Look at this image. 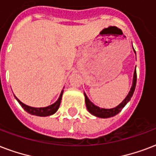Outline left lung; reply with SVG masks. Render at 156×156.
Returning a JSON list of instances; mask_svg holds the SVG:
<instances>
[{
    "mask_svg": "<svg viewBox=\"0 0 156 156\" xmlns=\"http://www.w3.org/2000/svg\"><path fill=\"white\" fill-rule=\"evenodd\" d=\"M135 54L136 51L133 49ZM136 68L134 70L133 73V84L131 87V89L128 94L127 95V97H125V99L123 100V101L121 102L120 104L117 105L116 107H114L112 109H104V108H100V107L97 106L96 105H94L92 102L88 99V97L86 95V93L84 92V97H85V103H86V106L87 110L89 111L90 114H91L94 116L98 118H101V119H107V118H110L115 116V115H118L119 113L120 112L123 107L125 106L127 103L131 100L133 92L136 88Z\"/></svg>",
    "mask_w": 156,
    "mask_h": 156,
    "instance_id": "1",
    "label": "left lung"
}]
</instances>
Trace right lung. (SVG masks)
<instances>
[{
	"label": "right lung",
	"instance_id": "right-lung-1",
	"mask_svg": "<svg viewBox=\"0 0 156 156\" xmlns=\"http://www.w3.org/2000/svg\"><path fill=\"white\" fill-rule=\"evenodd\" d=\"M63 92H64V90L61 91V93L59 95V98L56 101L53 103L51 105H48L46 107H40V108H36V107H32L29 106V105H27L23 104V102H21L20 100L18 99L17 97H15L16 100L18 101V102L20 103V105L24 109L25 111L30 114L32 115H36V116H40V117H46V116H50V115H54L55 113L56 112L58 109H59V105H60V102H61V99H62V95Z\"/></svg>",
	"mask_w": 156,
	"mask_h": 156
}]
</instances>
